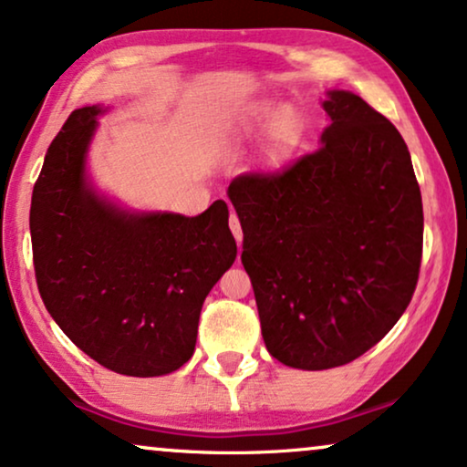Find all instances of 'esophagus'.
Masks as SVG:
<instances>
[{
	"instance_id": "34e87169",
	"label": "esophagus",
	"mask_w": 467,
	"mask_h": 467,
	"mask_svg": "<svg viewBox=\"0 0 467 467\" xmlns=\"http://www.w3.org/2000/svg\"><path fill=\"white\" fill-rule=\"evenodd\" d=\"M229 227H232L234 238H235V242H238V246H240V242H242V227H240V219H238V214H235V212H232V214H229Z\"/></svg>"
}]
</instances>
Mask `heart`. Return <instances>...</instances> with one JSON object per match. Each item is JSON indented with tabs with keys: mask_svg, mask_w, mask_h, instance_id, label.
<instances>
[{
	"mask_svg": "<svg viewBox=\"0 0 467 467\" xmlns=\"http://www.w3.org/2000/svg\"><path fill=\"white\" fill-rule=\"evenodd\" d=\"M272 114L275 115V118L272 119V124H270L272 143L285 145L289 141V137H292L294 126H296V115L289 111V109H278L276 113H272V107H268V105L253 109L251 115H248V119L244 122V132L257 130L259 126H264L265 122H268Z\"/></svg>",
	"mask_w": 467,
	"mask_h": 467,
	"instance_id": "obj_1",
	"label": "heart"
}]
</instances>
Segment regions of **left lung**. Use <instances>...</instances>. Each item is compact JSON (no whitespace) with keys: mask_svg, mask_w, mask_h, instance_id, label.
<instances>
[{"mask_svg":"<svg viewBox=\"0 0 467 467\" xmlns=\"http://www.w3.org/2000/svg\"><path fill=\"white\" fill-rule=\"evenodd\" d=\"M322 148L234 178L268 352L322 371L348 365L399 322L419 283L422 199L403 137L352 92H328Z\"/></svg>","mask_w":467,"mask_h":467,"instance_id":"1","label":"left lung"}]
</instances>
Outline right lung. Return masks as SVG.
<instances>
[{
	"mask_svg": "<svg viewBox=\"0 0 467 467\" xmlns=\"http://www.w3.org/2000/svg\"><path fill=\"white\" fill-rule=\"evenodd\" d=\"M100 107L70 113L34 184L29 232L40 298L81 352L115 373L175 371L197 343L205 296L234 264L227 203L199 216L130 214L86 182Z\"/></svg>",
	"mask_w": 467,
	"mask_h": 467,
	"instance_id": "add662e5",
	"label": "right lung"
}]
</instances>
